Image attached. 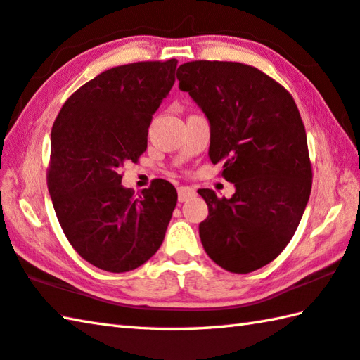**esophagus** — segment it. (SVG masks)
<instances>
[{"instance_id": "34e87169", "label": "esophagus", "mask_w": 360, "mask_h": 360, "mask_svg": "<svg viewBox=\"0 0 360 360\" xmlns=\"http://www.w3.org/2000/svg\"><path fill=\"white\" fill-rule=\"evenodd\" d=\"M177 191H179V200L180 202H186L189 199H193L195 195L194 189L189 188V186H179Z\"/></svg>"}]
</instances>
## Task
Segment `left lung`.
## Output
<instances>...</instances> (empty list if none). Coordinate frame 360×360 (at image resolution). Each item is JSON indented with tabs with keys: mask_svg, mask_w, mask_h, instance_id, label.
Segmentation results:
<instances>
[{
	"mask_svg": "<svg viewBox=\"0 0 360 360\" xmlns=\"http://www.w3.org/2000/svg\"><path fill=\"white\" fill-rule=\"evenodd\" d=\"M180 91L210 122V158L235 185L230 199L198 189L208 205L199 224L216 264L248 274L273 262L300 226L311 189L306 128L291 94L252 65L191 60L179 67Z\"/></svg>",
	"mask_w": 360,
	"mask_h": 360,
	"instance_id": "obj_1",
	"label": "left lung"
}]
</instances>
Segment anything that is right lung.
<instances>
[{
  "mask_svg": "<svg viewBox=\"0 0 360 360\" xmlns=\"http://www.w3.org/2000/svg\"><path fill=\"white\" fill-rule=\"evenodd\" d=\"M177 60L112 67L75 91L51 128L46 185L72 248L110 273H127L160 249L177 203L157 179L134 195L122 166L138 162L148 127L175 81Z\"/></svg>",
  "mask_w": 360,
  "mask_h": 360,
  "instance_id": "right-lung-1",
  "label": "right lung"
}]
</instances>
